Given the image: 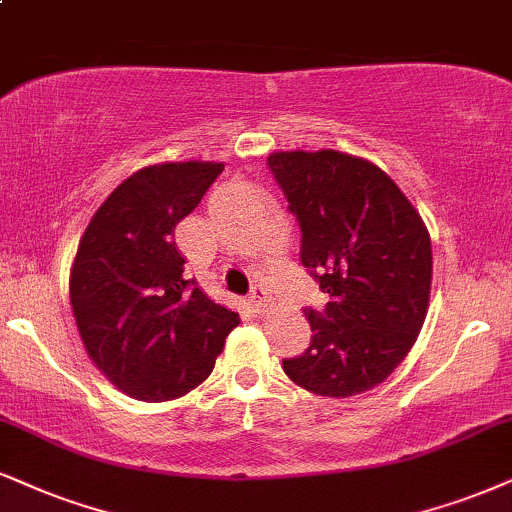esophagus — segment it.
Listing matches in <instances>:
<instances>
[{
  "mask_svg": "<svg viewBox=\"0 0 512 512\" xmlns=\"http://www.w3.org/2000/svg\"><path fill=\"white\" fill-rule=\"evenodd\" d=\"M249 301H251V306L256 308V313H266L268 308H270V304H273V296L268 294V289L266 287H254L251 289V294H249Z\"/></svg>",
  "mask_w": 512,
  "mask_h": 512,
  "instance_id": "obj_1",
  "label": "esophagus"
}]
</instances>
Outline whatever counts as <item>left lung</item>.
Segmentation results:
<instances>
[{"instance_id": "8db88e82", "label": "left lung", "mask_w": 512, "mask_h": 512, "mask_svg": "<svg viewBox=\"0 0 512 512\" xmlns=\"http://www.w3.org/2000/svg\"><path fill=\"white\" fill-rule=\"evenodd\" d=\"M268 166L299 218L301 263L330 294L323 313L306 311L308 351L282 368L311 394H363L399 368L425 323L430 232L399 185L361 156L273 151Z\"/></svg>"}]
</instances>
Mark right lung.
<instances>
[{
    "instance_id": "1",
    "label": "right lung",
    "mask_w": 512,
    "mask_h": 512,
    "mask_svg": "<svg viewBox=\"0 0 512 512\" xmlns=\"http://www.w3.org/2000/svg\"><path fill=\"white\" fill-rule=\"evenodd\" d=\"M220 161H163L123 180L85 227L68 294L90 361L137 401L197 389L239 315L185 280L175 227L223 173Z\"/></svg>"
}]
</instances>
